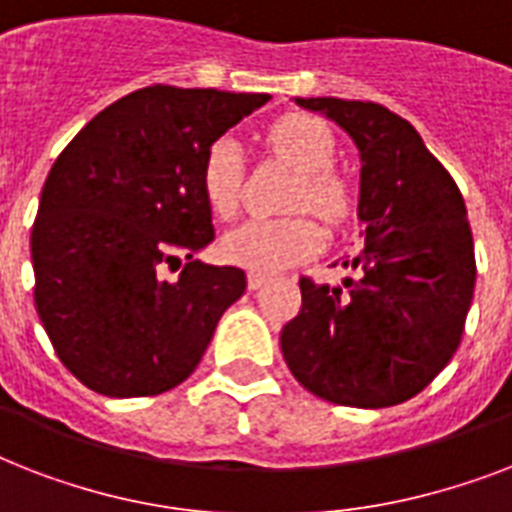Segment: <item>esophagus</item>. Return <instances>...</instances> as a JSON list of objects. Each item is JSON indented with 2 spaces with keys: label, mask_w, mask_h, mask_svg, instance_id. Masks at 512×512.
<instances>
[{
  "label": "esophagus",
  "mask_w": 512,
  "mask_h": 512,
  "mask_svg": "<svg viewBox=\"0 0 512 512\" xmlns=\"http://www.w3.org/2000/svg\"><path fill=\"white\" fill-rule=\"evenodd\" d=\"M268 281V276H263V273H249L247 276V287L255 292V289H260Z\"/></svg>",
  "instance_id": "34e87169"
}]
</instances>
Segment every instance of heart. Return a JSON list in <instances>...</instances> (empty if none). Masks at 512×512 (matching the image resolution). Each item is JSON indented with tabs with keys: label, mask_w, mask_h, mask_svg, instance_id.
Wrapping results in <instances>:
<instances>
[{
	"label": "heart",
	"mask_w": 512,
	"mask_h": 512,
	"mask_svg": "<svg viewBox=\"0 0 512 512\" xmlns=\"http://www.w3.org/2000/svg\"><path fill=\"white\" fill-rule=\"evenodd\" d=\"M268 143L297 172V209H313L321 217H340L345 209V188L332 175L335 138L321 119L284 116L268 132ZM201 193L217 217L236 215L241 196V148L233 138H217L201 162ZM324 247V233L308 217H257L236 225L220 241L228 263L252 273H279L303 263Z\"/></svg>",
	"instance_id": "b5f03b06"
}]
</instances>
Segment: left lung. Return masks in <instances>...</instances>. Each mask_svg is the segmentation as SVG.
Returning <instances> with one entry per match:
<instances>
[{"label": "left lung", "instance_id": "1", "mask_svg": "<svg viewBox=\"0 0 512 512\" xmlns=\"http://www.w3.org/2000/svg\"><path fill=\"white\" fill-rule=\"evenodd\" d=\"M356 143L364 247L340 287L300 279L281 329L289 372L313 396L382 409L417 396L460 345L476 287L468 209L412 124L380 103L295 98Z\"/></svg>", "mask_w": 512, "mask_h": 512}]
</instances>
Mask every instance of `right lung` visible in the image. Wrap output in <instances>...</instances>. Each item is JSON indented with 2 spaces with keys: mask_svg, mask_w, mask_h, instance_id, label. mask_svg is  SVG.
<instances>
[{
  "mask_svg": "<svg viewBox=\"0 0 512 512\" xmlns=\"http://www.w3.org/2000/svg\"><path fill=\"white\" fill-rule=\"evenodd\" d=\"M271 95L143 87L103 108L55 159L31 231L34 303L68 372L108 398L159 396L199 366L247 289L212 244L201 162ZM185 254L181 279L158 276Z\"/></svg>",
  "mask_w": 512,
  "mask_h": 512,
  "instance_id": "obj_1",
  "label": "right lung"
}]
</instances>
